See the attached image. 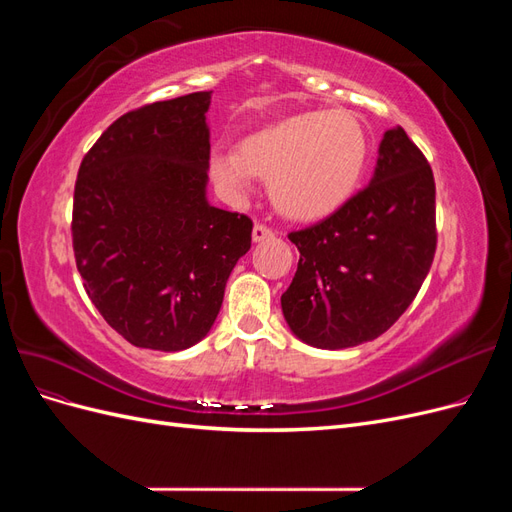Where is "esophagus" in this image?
<instances>
[{
    "instance_id": "1",
    "label": "esophagus",
    "mask_w": 512,
    "mask_h": 512,
    "mask_svg": "<svg viewBox=\"0 0 512 512\" xmlns=\"http://www.w3.org/2000/svg\"><path fill=\"white\" fill-rule=\"evenodd\" d=\"M273 235H275V232H273L269 226H265V224H256V226H254V230H252V239H254V243L267 241V239H271Z\"/></svg>"
}]
</instances>
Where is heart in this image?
Returning a JSON list of instances; mask_svg holds the SVG:
<instances>
[{
	"instance_id": "1",
	"label": "heart",
	"mask_w": 512,
	"mask_h": 512,
	"mask_svg": "<svg viewBox=\"0 0 512 512\" xmlns=\"http://www.w3.org/2000/svg\"><path fill=\"white\" fill-rule=\"evenodd\" d=\"M367 132L348 111H312L284 119L241 143L239 153L211 156V177L243 198L254 175L269 181L277 211L290 220H320L342 207L367 162Z\"/></svg>"
}]
</instances>
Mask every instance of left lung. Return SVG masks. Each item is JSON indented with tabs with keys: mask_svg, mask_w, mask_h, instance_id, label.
<instances>
[{
	"mask_svg": "<svg viewBox=\"0 0 512 512\" xmlns=\"http://www.w3.org/2000/svg\"><path fill=\"white\" fill-rule=\"evenodd\" d=\"M378 153L367 188L288 235L301 258L282 312L290 331L314 348H352L389 331L436 254L431 166L399 126L384 132Z\"/></svg>",
	"mask_w": 512,
	"mask_h": 512,
	"instance_id": "left-lung-1",
	"label": "left lung"
}]
</instances>
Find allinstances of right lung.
<instances>
[{"label":"right lung","mask_w":512,"mask_h":512,"mask_svg":"<svg viewBox=\"0 0 512 512\" xmlns=\"http://www.w3.org/2000/svg\"><path fill=\"white\" fill-rule=\"evenodd\" d=\"M211 91L153 102L108 126L74 185L72 245L91 303L136 348L203 339L252 245V220L207 203Z\"/></svg>","instance_id":"add662e5"}]
</instances>
